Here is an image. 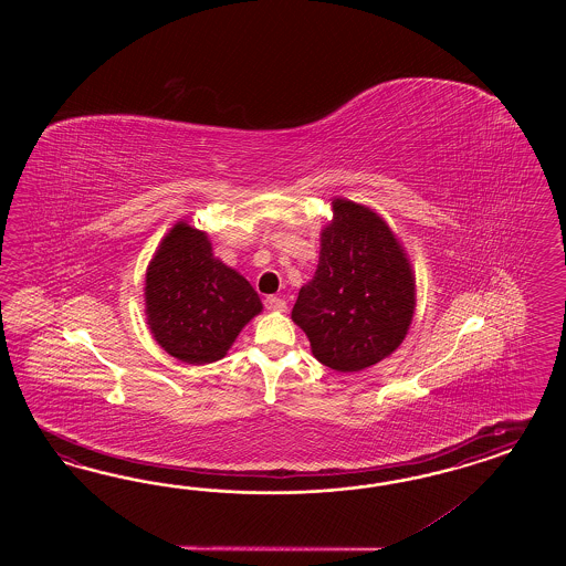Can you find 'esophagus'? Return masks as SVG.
<instances>
[{
  "label": "esophagus",
  "instance_id": "1",
  "mask_svg": "<svg viewBox=\"0 0 566 566\" xmlns=\"http://www.w3.org/2000/svg\"><path fill=\"white\" fill-rule=\"evenodd\" d=\"M265 307L270 311H286V301L277 298V296H268L265 298Z\"/></svg>",
  "mask_w": 566,
  "mask_h": 566
}]
</instances>
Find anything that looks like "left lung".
I'll use <instances>...</instances> for the list:
<instances>
[{"instance_id": "obj_1", "label": "left lung", "mask_w": 566, "mask_h": 566, "mask_svg": "<svg viewBox=\"0 0 566 566\" xmlns=\"http://www.w3.org/2000/svg\"><path fill=\"white\" fill-rule=\"evenodd\" d=\"M319 263L292 308L313 357L334 371H363L402 344L417 303L405 247L371 207L332 199Z\"/></svg>"}]
</instances>
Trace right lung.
I'll return each instance as SVG.
<instances>
[{
    "label": "right lung",
    "mask_w": 566,
    "mask_h": 566,
    "mask_svg": "<svg viewBox=\"0 0 566 566\" xmlns=\"http://www.w3.org/2000/svg\"><path fill=\"white\" fill-rule=\"evenodd\" d=\"M261 311L255 289L213 255L207 232L187 220L171 226L145 274V315L155 343L189 365L213 363Z\"/></svg>",
    "instance_id": "right-lung-1"
}]
</instances>
